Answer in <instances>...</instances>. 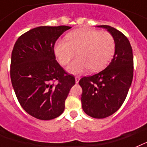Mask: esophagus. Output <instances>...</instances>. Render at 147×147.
Instances as JSON below:
<instances>
[{"instance_id": "esophagus-1", "label": "esophagus", "mask_w": 147, "mask_h": 147, "mask_svg": "<svg viewBox=\"0 0 147 147\" xmlns=\"http://www.w3.org/2000/svg\"><path fill=\"white\" fill-rule=\"evenodd\" d=\"M80 79H81V77H80V76H76V77H75V83H76V84H78Z\"/></svg>"}]
</instances>
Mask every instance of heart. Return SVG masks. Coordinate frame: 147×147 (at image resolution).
I'll list each match as a JSON object with an SVG mask.
<instances>
[{
    "mask_svg": "<svg viewBox=\"0 0 147 147\" xmlns=\"http://www.w3.org/2000/svg\"><path fill=\"white\" fill-rule=\"evenodd\" d=\"M66 41H58L54 47L55 54L62 66H66L78 57L68 67L73 74H80L87 69L97 72L104 69L115 52L114 38L108 32L81 29L68 33Z\"/></svg>",
    "mask_w": 147,
    "mask_h": 147,
    "instance_id": "heart-1",
    "label": "heart"
}]
</instances>
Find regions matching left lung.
Listing matches in <instances>:
<instances>
[{
    "label": "left lung",
    "mask_w": 147,
    "mask_h": 147,
    "mask_svg": "<svg viewBox=\"0 0 147 147\" xmlns=\"http://www.w3.org/2000/svg\"><path fill=\"white\" fill-rule=\"evenodd\" d=\"M115 40V55L105 69L92 76L84 77L81 103L84 112L94 118H104L119 109L127 98L133 78V55L128 38L123 33L107 25Z\"/></svg>",
    "instance_id": "obj_1"
}]
</instances>
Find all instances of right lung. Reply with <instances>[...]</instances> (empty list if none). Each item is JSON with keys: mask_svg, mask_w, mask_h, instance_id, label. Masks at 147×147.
Instances as JSON below:
<instances>
[{"mask_svg": "<svg viewBox=\"0 0 147 147\" xmlns=\"http://www.w3.org/2000/svg\"><path fill=\"white\" fill-rule=\"evenodd\" d=\"M68 26H39L20 35L12 52L10 77L18 100L28 114L52 120L63 113L75 85L73 75L55 59L56 40Z\"/></svg>", "mask_w": 147, "mask_h": 147, "instance_id": "1", "label": "right lung"}]
</instances>
